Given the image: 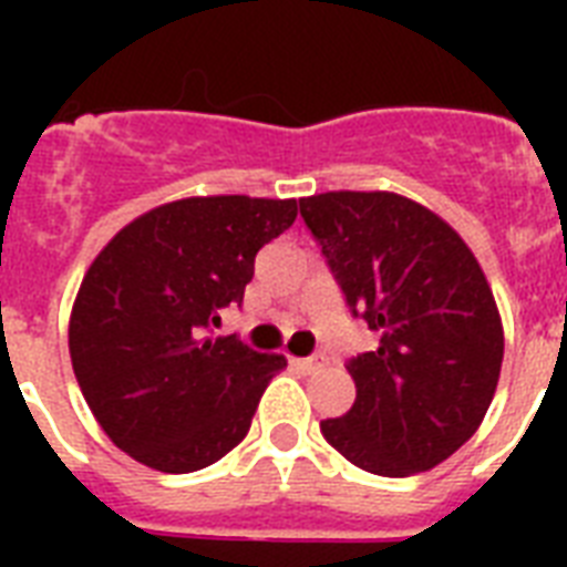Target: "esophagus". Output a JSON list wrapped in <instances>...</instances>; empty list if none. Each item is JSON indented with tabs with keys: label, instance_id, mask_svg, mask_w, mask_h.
Listing matches in <instances>:
<instances>
[{
	"label": "esophagus",
	"instance_id": "34e87169",
	"mask_svg": "<svg viewBox=\"0 0 567 567\" xmlns=\"http://www.w3.org/2000/svg\"><path fill=\"white\" fill-rule=\"evenodd\" d=\"M293 364L306 373H318L327 368V355H306V359H293Z\"/></svg>",
	"mask_w": 567,
	"mask_h": 567
}]
</instances>
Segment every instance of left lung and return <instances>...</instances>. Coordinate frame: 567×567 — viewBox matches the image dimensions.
I'll use <instances>...</instances> for the list:
<instances>
[{"instance_id":"left-lung-1","label":"left lung","mask_w":567,"mask_h":567,"mask_svg":"<svg viewBox=\"0 0 567 567\" xmlns=\"http://www.w3.org/2000/svg\"><path fill=\"white\" fill-rule=\"evenodd\" d=\"M347 309L377 332L355 355L353 409L320 432L379 476L430 471L483 423L503 364L494 293L467 244L439 214L388 190L300 199Z\"/></svg>"}]
</instances>
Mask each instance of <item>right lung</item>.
<instances>
[{
  "label": "right lung",
  "mask_w": 567,
  "mask_h": 567,
  "mask_svg": "<svg viewBox=\"0 0 567 567\" xmlns=\"http://www.w3.org/2000/svg\"><path fill=\"white\" fill-rule=\"evenodd\" d=\"M293 220L297 199L190 196L141 214L93 258L70 359L93 417L141 465L190 474L249 432L285 359L208 332Z\"/></svg>",
  "instance_id": "add662e5"
}]
</instances>
